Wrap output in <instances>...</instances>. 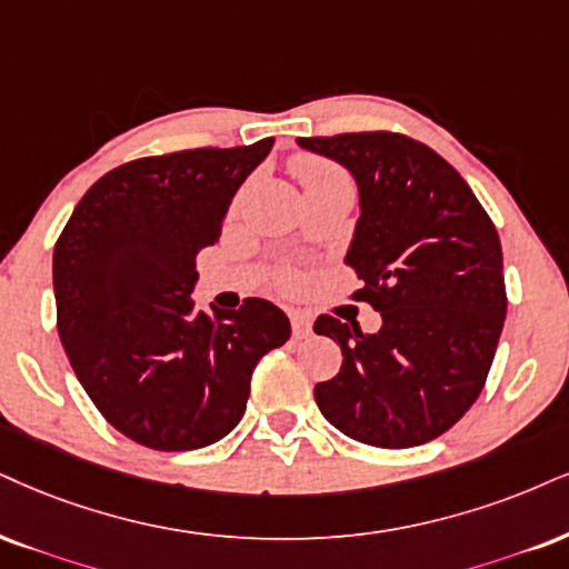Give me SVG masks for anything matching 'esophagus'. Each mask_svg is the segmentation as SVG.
I'll return each instance as SVG.
<instances>
[{"instance_id": "esophagus-1", "label": "esophagus", "mask_w": 569, "mask_h": 569, "mask_svg": "<svg viewBox=\"0 0 569 569\" xmlns=\"http://www.w3.org/2000/svg\"><path fill=\"white\" fill-rule=\"evenodd\" d=\"M290 321H292V338H298V340H303V338H308V335H311V317H308V313H303V311H292L290 313Z\"/></svg>"}]
</instances>
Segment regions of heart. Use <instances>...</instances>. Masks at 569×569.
<instances>
[{
    "label": "heart",
    "mask_w": 569,
    "mask_h": 569,
    "mask_svg": "<svg viewBox=\"0 0 569 569\" xmlns=\"http://www.w3.org/2000/svg\"><path fill=\"white\" fill-rule=\"evenodd\" d=\"M296 173H298L303 189L317 187V184H321V181L346 177L338 166L329 163V160H325V158H317V156H300L296 160Z\"/></svg>",
    "instance_id": "heart-1"
}]
</instances>
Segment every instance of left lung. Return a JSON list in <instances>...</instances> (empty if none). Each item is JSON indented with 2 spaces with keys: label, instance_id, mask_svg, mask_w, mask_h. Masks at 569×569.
I'll use <instances>...</instances> for the list:
<instances>
[{
  "label": "left lung",
  "instance_id": "1",
  "mask_svg": "<svg viewBox=\"0 0 569 569\" xmlns=\"http://www.w3.org/2000/svg\"><path fill=\"white\" fill-rule=\"evenodd\" d=\"M359 184L361 216L346 263L353 292L380 311V332L317 319L342 350L313 388L327 422L359 443L411 448L443 435L478 401L493 363L507 287L499 231L459 171L396 131L303 137Z\"/></svg>",
  "mask_w": 569,
  "mask_h": 569
}]
</instances>
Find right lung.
Returning a JSON list of instances; mask_svg holds the SVG:
<instances>
[{
	"label": "right lung",
	"mask_w": 569,
	"mask_h": 569,
	"mask_svg": "<svg viewBox=\"0 0 569 569\" xmlns=\"http://www.w3.org/2000/svg\"><path fill=\"white\" fill-rule=\"evenodd\" d=\"M273 139L139 158L97 179L52 258L58 332L100 413L139 446L192 451L242 419L256 363L290 340L261 298L194 311V258Z\"/></svg>",
	"instance_id": "right-lung-1"
}]
</instances>
